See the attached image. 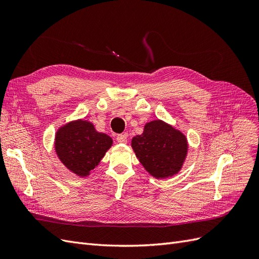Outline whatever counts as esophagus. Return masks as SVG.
Instances as JSON below:
<instances>
[{"label": "esophagus", "mask_w": 259, "mask_h": 259, "mask_svg": "<svg viewBox=\"0 0 259 259\" xmlns=\"http://www.w3.org/2000/svg\"><path fill=\"white\" fill-rule=\"evenodd\" d=\"M116 140H117V143H119V144L124 145V144L127 143V136L125 135V134H124V135H123V134L117 135V136H116Z\"/></svg>", "instance_id": "1"}]
</instances>
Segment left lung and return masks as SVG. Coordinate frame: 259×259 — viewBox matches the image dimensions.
I'll return each mask as SVG.
<instances>
[{"instance_id":"obj_1","label":"left lung","mask_w":259,"mask_h":259,"mask_svg":"<svg viewBox=\"0 0 259 259\" xmlns=\"http://www.w3.org/2000/svg\"><path fill=\"white\" fill-rule=\"evenodd\" d=\"M132 148L145 169L158 179L178 174L188 154L187 137L162 120L146 123L143 134L133 137Z\"/></svg>"}]
</instances>
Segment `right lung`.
Wrapping results in <instances>:
<instances>
[{
    "label": "right lung",
    "instance_id": "obj_1",
    "mask_svg": "<svg viewBox=\"0 0 259 259\" xmlns=\"http://www.w3.org/2000/svg\"><path fill=\"white\" fill-rule=\"evenodd\" d=\"M112 143V138L97 132L92 122L80 119L57 130L54 147L58 159L70 171L86 177L98 165Z\"/></svg>",
    "mask_w": 259,
    "mask_h": 259
}]
</instances>
